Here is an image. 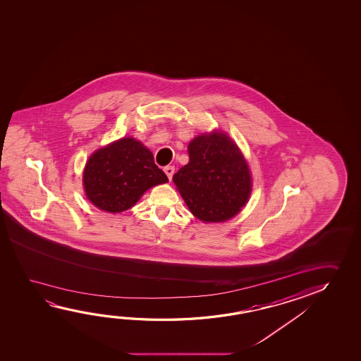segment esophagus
Wrapping results in <instances>:
<instances>
[{"mask_svg":"<svg viewBox=\"0 0 361 361\" xmlns=\"http://www.w3.org/2000/svg\"><path fill=\"white\" fill-rule=\"evenodd\" d=\"M164 171H165L166 175H167L169 180L171 181L173 172H175V167H173V166H166L165 169H164Z\"/></svg>","mask_w":361,"mask_h":361,"instance_id":"34e87169","label":"esophagus"}]
</instances>
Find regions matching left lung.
<instances>
[{"instance_id": "1", "label": "left lung", "mask_w": 361, "mask_h": 361, "mask_svg": "<svg viewBox=\"0 0 361 361\" xmlns=\"http://www.w3.org/2000/svg\"><path fill=\"white\" fill-rule=\"evenodd\" d=\"M189 164L173 175L190 212L205 223L235 216L252 192L248 164L231 137L214 130L189 143Z\"/></svg>"}]
</instances>
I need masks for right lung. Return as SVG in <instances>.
I'll return each instance as SVG.
<instances>
[{
  "label": "right lung",
  "mask_w": 361,
  "mask_h": 361,
  "mask_svg": "<svg viewBox=\"0 0 361 361\" xmlns=\"http://www.w3.org/2000/svg\"><path fill=\"white\" fill-rule=\"evenodd\" d=\"M167 181L165 172L154 164L152 152L130 137L97 149L83 172L85 195L94 207L108 213L128 210L145 191Z\"/></svg>",
  "instance_id": "1"
}]
</instances>
